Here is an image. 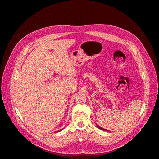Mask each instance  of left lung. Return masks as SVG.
Segmentation results:
<instances>
[{
    "label": "left lung",
    "mask_w": 159,
    "mask_h": 159,
    "mask_svg": "<svg viewBox=\"0 0 159 159\" xmlns=\"http://www.w3.org/2000/svg\"><path fill=\"white\" fill-rule=\"evenodd\" d=\"M98 126V125H97ZM98 127L99 129H101V130H103V131H107L106 129H103V128H102V127H99V126H98Z\"/></svg>",
    "instance_id": "left-lung-1"
}]
</instances>
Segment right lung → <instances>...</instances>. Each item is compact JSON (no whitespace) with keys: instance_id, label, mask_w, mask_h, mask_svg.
Here are the masks:
<instances>
[{"instance_id":"add662e5","label":"right lung","mask_w":159,"mask_h":159,"mask_svg":"<svg viewBox=\"0 0 159 159\" xmlns=\"http://www.w3.org/2000/svg\"><path fill=\"white\" fill-rule=\"evenodd\" d=\"M61 131V130H59V131Z\"/></svg>"}]
</instances>
